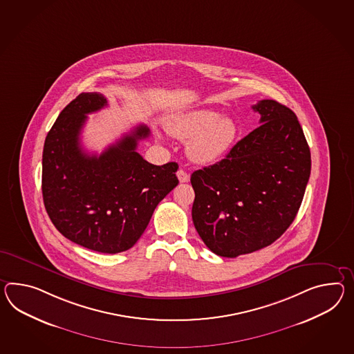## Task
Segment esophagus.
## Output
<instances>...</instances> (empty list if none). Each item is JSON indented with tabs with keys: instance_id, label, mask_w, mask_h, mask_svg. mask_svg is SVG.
Segmentation results:
<instances>
[{
	"instance_id": "34e87169",
	"label": "esophagus",
	"mask_w": 354,
	"mask_h": 354,
	"mask_svg": "<svg viewBox=\"0 0 354 354\" xmlns=\"http://www.w3.org/2000/svg\"><path fill=\"white\" fill-rule=\"evenodd\" d=\"M176 176H178V179H179L180 183H188L189 181V174L184 171V170H181V169L176 173Z\"/></svg>"
}]
</instances>
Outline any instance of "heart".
Listing matches in <instances>:
<instances>
[{
	"label": "heart",
	"instance_id": "1",
	"mask_svg": "<svg viewBox=\"0 0 354 354\" xmlns=\"http://www.w3.org/2000/svg\"><path fill=\"white\" fill-rule=\"evenodd\" d=\"M165 128L175 138L188 143V155L201 165L215 164L233 147L238 137L235 121L208 109L170 116Z\"/></svg>",
	"mask_w": 354,
	"mask_h": 354
}]
</instances>
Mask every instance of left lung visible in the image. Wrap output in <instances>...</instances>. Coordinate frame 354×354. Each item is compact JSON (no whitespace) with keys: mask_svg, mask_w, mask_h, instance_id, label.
Returning a JSON list of instances; mask_svg holds the SVG:
<instances>
[{"mask_svg":"<svg viewBox=\"0 0 354 354\" xmlns=\"http://www.w3.org/2000/svg\"><path fill=\"white\" fill-rule=\"evenodd\" d=\"M252 109L259 128L224 160L192 174V218L217 256L234 259L262 250L293 223L310 179V152L295 113L274 100Z\"/></svg>","mask_w":354,"mask_h":354,"instance_id":"obj_1","label":"left lung"}]
</instances>
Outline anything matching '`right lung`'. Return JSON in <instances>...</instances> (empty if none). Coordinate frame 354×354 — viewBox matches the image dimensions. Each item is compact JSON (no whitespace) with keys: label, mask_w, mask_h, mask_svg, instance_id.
<instances>
[{"label":"right lung","mask_w":354,"mask_h":354,"mask_svg":"<svg viewBox=\"0 0 354 354\" xmlns=\"http://www.w3.org/2000/svg\"><path fill=\"white\" fill-rule=\"evenodd\" d=\"M107 106L101 93H80L62 111L44 140L42 194L52 224L69 241L115 254L145 233L157 205L178 185L179 166L149 164L137 152L149 136L140 124L101 155H88L80 131L88 113Z\"/></svg>","instance_id":"obj_1"}]
</instances>
